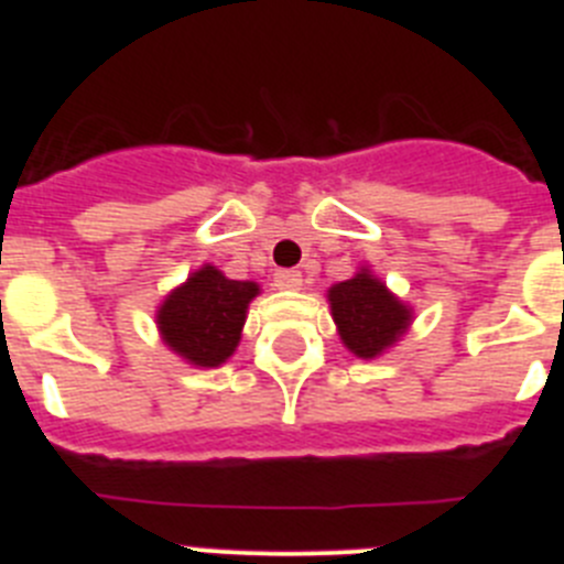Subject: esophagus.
<instances>
[{"label": "esophagus", "mask_w": 564, "mask_h": 564, "mask_svg": "<svg viewBox=\"0 0 564 564\" xmlns=\"http://www.w3.org/2000/svg\"><path fill=\"white\" fill-rule=\"evenodd\" d=\"M273 288H279V291H299V288H302V273L276 271L273 273Z\"/></svg>", "instance_id": "1"}]
</instances>
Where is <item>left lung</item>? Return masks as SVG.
<instances>
[{"mask_svg": "<svg viewBox=\"0 0 564 564\" xmlns=\"http://www.w3.org/2000/svg\"><path fill=\"white\" fill-rule=\"evenodd\" d=\"M333 322L344 347L358 358H378L406 333L412 311L403 305L381 279L361 268L352 279L327 291Z\"/></svg>", "mask_w": 564, "mask_h": 564, "instance_id": "1", "label": "left lung"}]
</instances>
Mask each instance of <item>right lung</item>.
<instances>
[{
    "mask_svg": "<svg viewBox=\"0 0 564 564\" xmlns=\"http://www.w3.org/2000/svg\"><path fill=\"white\" fill-rule=\"evenodd\" d=\"M257 293V282L228 279L214 265H203L163 299L158 330L169 350L194 367H220L237 350Z\"/></svg>",
    "mask_w": 564,
    "mask_h": 564,
    "instance_id": "right-lung-1",
    "label": "right lung"
}]
</instances>
